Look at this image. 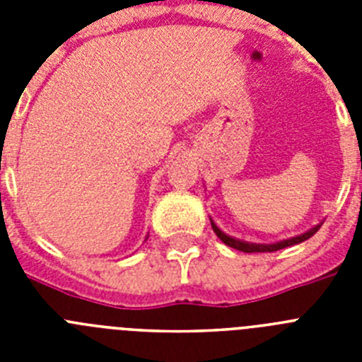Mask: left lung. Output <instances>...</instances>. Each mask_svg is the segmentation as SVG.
<instances>
[{"instance_id": "left-lung-1", "label": "left lung", "mask_w": 362, "mask_h": 362, "mask_svg": "<svg viewBox=\"0 0 362 362\" xmlns=\"http://www.w3.org/2000/svg\"><path fill=\"white\" fill-rule=\"evenodd\" d=\"M319 228H321V225L313 226L312 230H308V232L303 233V235H297V238L286 239V241H281V243H274V245H254V243H245V241H239V239L230 238V235H226L225 232H221V230L212 223V230L216 232V235L221 239V241L225 243V245L232 246V248H235V250L246 252V254H254V252H276V250H281V248H286V246L297 245V243H303L306 241V239L312 238L313 233L317 232Z\"/></svg>"}]
</instances>
